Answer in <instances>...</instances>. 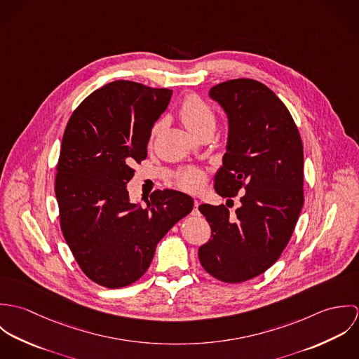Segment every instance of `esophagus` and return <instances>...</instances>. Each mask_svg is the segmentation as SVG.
I'll return each mask as SVG.
<instances>
[{"label":"esophagus","instance_id":"esophagus-1","mask_svg":"<svg viewBox=\"0 0 359 359\" xmlns=\"http://www.w3.org/2000/svg\"><path fill=\"white\" fill-rule=\"evenodd\" d=\"M199 205H201V203H199L198 201H194V211H192L194 214H198V212H199V210H198Z\"/></svg>","mask_w":359,"mask_h":359}]
</instances>
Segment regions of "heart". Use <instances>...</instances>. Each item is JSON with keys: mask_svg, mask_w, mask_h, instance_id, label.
<instances>
[{"mask_svg": "<svg viewBox=\"0 0 359 359\" xmlns=\"http://www.w3.org/2000/svg\"><path fill=\"white\" fill-rule=\"evenodd\" d=\"M180 118L182 120L185 127L199 138L208 133H214L217 124L214 109L196 94H189L185 97L180 107ZM160 128L161 121L154 124L151 140H154ZM175 184L182 191L198 192L205 187V172L196 167L184 168L177 174Z\"/></svg>", "mask_w": 359, "mask_h": 359, "instance_id": "1", "label": "heart"}]
</instances>
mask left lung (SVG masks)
<instances>
[{
    "label": "left lung",
    "mask_w": 359,
    "mask_h": 359,
    "mask_svg": "<svg viewBox=\"0 0 359 359\" xmlns=\"http://www.w3.org/2000/svg\"><path fill=\"white\" fill-rule=\"evenodd\" d=\"M210 97L229 120L214 189L222 198L243 194L235 215L224 205H199L211 228L199 259L212 278L241 283L273 265L292 238L304 205L303 142L285 103L259 81L228 80Z\"/></svg>",
    "instance_id": "1"
}]
</instances>
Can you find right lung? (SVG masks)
Segmentation results:
<instances>
[{
    "instance_id": "1",
    "label": "right lung",
    "mask_w": 359,
    "mask_h": 359,
    "mask_svg": "<svg viewBox=\"0 0 359 359\" xmlns=\"http://www.w3.org/2000/svg\"><path fill=\"white\" fill-rule=\"evenodd\" d=\"M171 94L117 80L88 95L67 121L55 175L60 229L81 271L103 287L137 282L160 239L194 207L172 189L137 205L126 188Z\"/></svg>"
}]
</instances>
